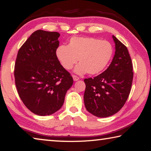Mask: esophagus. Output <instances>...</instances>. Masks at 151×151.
I'll return each instance as SVG.
<instances>
[{
    "instance_id": "esophagus-1",
    "label": "esophagus",
    "mask_w": 151,
    "mask_h": 151,
    "mask_svg": "<svg viewBox=\"0 0 151 151\" xmlns=\"http://www.w3.org/2000/svg\"><path fill=\"white\" fill-rule=\"evenodd\" d=\"M72 77H73V81H78L79 79V78H78V76H75V75H73V76H72Z\"/></svg>"
}]
</instances>
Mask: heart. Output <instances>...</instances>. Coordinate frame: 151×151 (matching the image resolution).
Instances as JSON below:
<instances>
[{
	"mask_svg": "<svg viewBox=\"0 0 151 151\" xmlns=\"http://www.w3.org/2000/svg\"><path fill=\"white\" fill-rule=\"evenodd\" d=\"M113 47L109 41L84 37L70 39L67 46L62 45L56 50V58L64 69H72L79 61L75 72L96 75L102 72L113 55Z\"/></svg>",
	"mask_w": 151,
	"mask_h": 151,
	"instance_id": "1",
	"label": "heart"
}]
</instances>
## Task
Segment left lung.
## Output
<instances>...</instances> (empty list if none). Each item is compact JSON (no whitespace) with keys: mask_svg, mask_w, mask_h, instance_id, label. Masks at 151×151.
Returning <instances> with one entry per match:
<instances>
[{"mask_svg":"<svg viewBox=\"0 0 151 151\" xmlns=\"http://www.w3.org/2000/svg\"><path fill=\"white\" fill-rule=\"evenodd\" d=\"M112 38L116 51L109 68L95 78L84 79L85 108L99 118L114 115L123 107L133 81V65L128 50L115 36Z\"/></svg>","mask_w":151,"mask_h":151,"instance_id":"obj_1","label":"left lung"}]
</instances>
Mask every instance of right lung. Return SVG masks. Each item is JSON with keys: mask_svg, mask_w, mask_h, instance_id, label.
<instances>
[{"mask_svg": "<svg viewBox=\"0 0 151 151\" xmlns=\"http://www.w3.org/2000/svg\"><path fill=\"white\" fill-rule=\"evenodd\" d=\"M58 32L37 30L18 50L14 78L18 95L31 112L49 116L64 104L73 78L56 58Z\"/></svg>", "mask_w": 151, "mask_h": 151, "instance_id": "obj_1", "label": "right lung"}]
</instances>
